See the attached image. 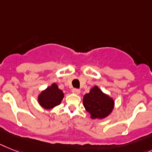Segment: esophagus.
<instances>
[{
	"label": "esophagus",
	"instance_id": "obj_1",
	"mask_svg": "<svg viewBox=\"0 0 152 152\" xmlns=\"http://www.w3.org/2000/svg\"><path fill=\"white\" fill-rule=\"evenodd\" d=\"M71 91L73 92L74 94H77V95H78V94H80V90L78 89V88H73V89L71 90Z\"/></svg>",
	"mask_w": 152,
	"mask_h": 152
}]
</instances>
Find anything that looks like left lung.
<instances>
[{
  "mask_svg": "<svg viewBox=\"0 0 152 152\" xmlns=\"http://www.w3.org/2000/svg\"><path fill=\"white\" fill-rule=\"evenodd\" d=\"M83 104L85 110L91 114V118L101 119L106 117L112 112L114 102L97 86H95L90 90L89 93L84 96Z\"/></svg>",
  "mask_w": 152,
  "mask_h": 152,
  "instance_id": "obj_1",
  "label": "left lung"
}]
</instances>
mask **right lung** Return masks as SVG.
<instances>
[{
    "mask_svg": "<svg viewBox=\"0 0 152 152\" xmlns=\"http://www.w3.org/2000/svg\"><path fill=\"white\" fill-rule=\"evenodd\" d=\"M63 98V91L59 89L57 85L54 83L41 92L39 96L38 100L41 106L46 110H50L60 105Z\"/></svg>",
    "mask_w": 152,
    "mask_h": 152,
    "instance_id": "right-lung-1",
    "label": "right lung"
}]
</instances>
